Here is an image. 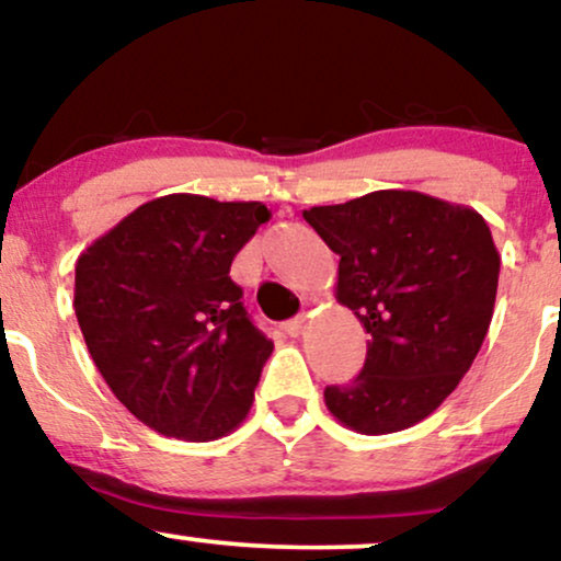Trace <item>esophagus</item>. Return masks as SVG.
I'll return each mask as SVG.
<instances>
[{"mask_svg": "<svg viewBox=\"0 0 561 561\" xmlns=\"http://www.w3.org/2000/svg\"><path fill=\"white\" fill-rule=\"evenodd\" d=\"M285 332L289 334V337H300L302 332H306V317H295L285 321Z\"/></svg>", "mask_w": 561, "mask_h": 561, "instance_id": "34e87169", "label": "esophagus"}]
</instances>
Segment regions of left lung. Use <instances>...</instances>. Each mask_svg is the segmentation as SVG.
<instances>
[{
  "label": "left lung",
  "mask_w": 561,
  "mask_h": 561,
  "mask_svg": "<svg viewBox=\"0 0 561 561\" xmlns=\"http://www.w3.org/2000/svg\"><path fill=\"white\" fill-rule=\"evenodd\" d=\"M302 218L340 255L334 295L369 334L362 375L327 388V409L362 435L414 427L456 390L491 327L501 255L485 218L414 190Z\"/></svg>",
  "instance_id": "8db88e82"
}]
</instances>
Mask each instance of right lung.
Returning <instances> with one entry per match:
<instances>
[{
    "label": "right lung",
    "instance_id": "obj_1",
    "mask_svg": "<svg viewBox=\"0 0 561 561\" xmlns=\"http://www.w3.org/2000/svg\"><path fill=\"white\" fill-rule=\"evenodd\" d=\"M272 218L263 203L165 195L139 205L76 261L73 308L113 396L179 440L240 427L274 343L229 268Z\"/></svg>",
    "mask_w": 561,
    "mask_h": 561
}]
</instances>
